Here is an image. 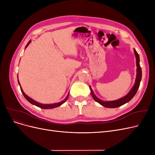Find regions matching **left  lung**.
<instances>
[{
    "label": "left lung",
    "mask_w": 155,
    "mask_h": 155,
    "mask_svg": "<svg viewBox=\"0 0 155 155\" xmlns=\"http://www.w3.org/2000/svg\"><path fill=\"white\" fill-rule=\"evenodd\" d=\"M134 54L136 55V60H137V78H136V81H135L134 87H133L132 89H131L130 91L129 92L127 95H126L124 97L121 98V99H119L118 100H116V101H104L100 100V99H98V98L94 95V94L92 88L90 87L91 91V94H92V97L94 98V100L96 101H97V103H99V104H101V105H103L105 107H107V108H116V107H120L121 105H124L125 104H126V103L129 102L135 96L136 94H137V92L138 91V89L140 87V81H141V79H142V68H141V67H140V65L139 55L135 49H134Z\"/></svg>",
    "instance_id": "1"
}]
</instances>
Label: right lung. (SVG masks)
Returning <instances> with one entry per match:
<instances>
[{"label":"right lung","mask_w":155,"mask_h":155,"mask_svg":"<svg viewBox=\"0 0 155 155\" xmlns=\"http://www.w3.org/2000/svg\"><path fill=\"white\" fill-rule=\"evenodd\" d=\"M30 42H31L30 41L28 42V43L27 44V45H26V48L29 45V44L30 43ZM18 84H19V85H20V83H19V82H18ZM20 88H21V92H22V94L24 95L25 97L26 98V99L30 103H31V104H33V105H35V106H37V107H39L41 108V109H54V108L59 107L60 105H61L63 104H64V103L67 100L68 97V96H69V93H68V95H67V96L66 97H65V99H64V100H63L62 101H61V102H59V103H57V104H39V103H38V102H37V101H34V100H32L31 98H30V97L28 96L26 94H25L24 92H23V91H22V88H21V85H20Z\"/></svg>","instance_id":"1"}]
</instances>
